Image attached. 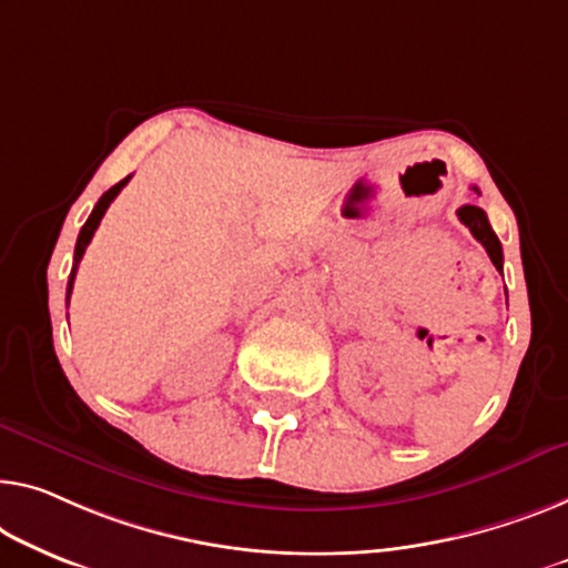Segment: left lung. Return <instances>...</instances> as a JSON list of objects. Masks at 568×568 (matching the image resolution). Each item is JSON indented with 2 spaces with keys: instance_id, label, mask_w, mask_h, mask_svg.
<instances>
[{
  "instance_id": "obj_1",
  "label": "left lung",
  "mask_w": 568,
  "mask_h": 568,
  "mask_svg": "<svg viewBox=\"0 0 568 568\" xmlns=\"http://www.w3.org/2000/svg\"><path fill=\"white\" fill-rule=\"evenodd\" d=\"M474 191H477V189H474ZM456 216H459V222L464 226H469L474 240L481 242V247L487 250V255H489V260H493V265L503 273V244H500V240H497V234L493 232V226H489L485 211H481L479 206H471V203H467V206H462L459 211H456Z\"/></svg>"
}]
</instances>
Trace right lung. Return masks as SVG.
Instances as JSON below:
<instances>
[{
    "label": "right lung",
    "instance_id": "1",
    "mask_svg": "<svg viewBox=\"0 0 568 568\" xmlns=\"http://www.w3.org/2000/svg\"><path fill=\"white\" fill-rule=\"evenodd\" d=\"M130 178L132 175H126L124 181H120L116 185H112V189H109L104 196H101L99 201H97V206H94V211H91V216L87 219V224L81 226V234H79V240H75V252H73V267H71V277H68V291H65V298H71V291H73V281H75V270H79V262H81V257H83V252H87V247H89V242H91V236H94V232H97V226H99V222H101V216L106 214V209H109V203H112L114 199H116V193H120L126 183H130Z\"/></svg>",
    "mask_w": 568,
    "mask_h": 568
}]
</instances>
